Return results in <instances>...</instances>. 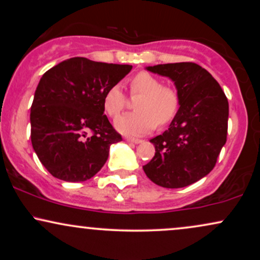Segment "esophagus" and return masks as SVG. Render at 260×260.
<instances>
[{
    "instance_id": "obj_1",
    "label": "esophagus",
    "mask_w": 260,
    "mask_h": 260,
    "mask_svg": "<svg viewBox=\"0 0 260 260\" xmlns=\"http://www.w3.org/2000/svg\"><path fill=\"white\" fill-rule=\"evenodd\" d=\"M126 140H127V142L134 143V144H139V143H142V142H143L142 139H138V138H132V137H127Z\"/></svg>"
}]
</instances>
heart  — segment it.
<instances>
[{
    "label": "heart",
    "mask_w": 260,
    "mask_h": 260,
    "mask_svg": "<svg viewBox=\"0 0 260 260\" xmlns=\"http://www.w3.org/2000/svg\"><path fill=\"white\" fill-rule=\"evenodd\" d=\"M129 92L137 96V111L116 120V127L124 134L139 136L150 132L155 126L169 124L180 109V96L176 89L162 85V82L151 73L138 72L129 82ZM104 109L110 117H117L127 107L128 99L118 85H113L104 95Z\"/></svg>",
    "instance_id": "1"
}]
</instances>
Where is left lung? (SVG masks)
I'll return each instance as SVG.
<instances>
[{
    "instance_id": "obj_1",
    "label": "left lung",
    "mask_w": 260,
    "mask_h": 260,
    "mask_svg": "<svg viewBox=\"0 0 260 260\" xmlns=\"http://www.w3.org/2000/svg\"><path fill=\"white\" fill-rule=\"evenodd\" d=\"M148 71L174 80L180 109L169 129L150 139L155 155L143 170L157 186L187 187L214 169L225 145L228 98L214 77L193 62L157 64Z\"/></svg>"
}]
</instances>
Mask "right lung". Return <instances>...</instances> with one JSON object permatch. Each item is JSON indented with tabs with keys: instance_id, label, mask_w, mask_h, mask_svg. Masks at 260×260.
I'll use <instances>...</instances> for the list:
<instances>
[{
	"instance_id": "obj_1",
	"label": "right lung",
	"mask_w": 260,
	"mask_h": 260,
	"mask_svg": "<svg viewBox=\"0 0 260 260\" xmlns=\"http://www.w3.org/2000/svg\"><path fill=\"white\" fill-rule=\"evenodd\" d=\"M129 64L73 57L44 73L30 110L31 144L53 177L83 182L96 175L122 136L104 115V95Z\"/></svg>"
}]
</instances>
